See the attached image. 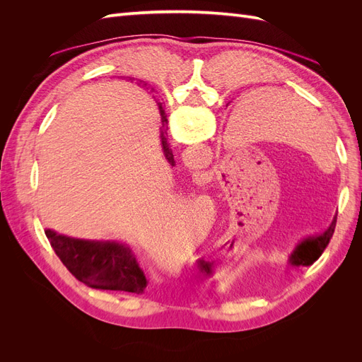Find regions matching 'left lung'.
<instances>
[{
    "instance_id": "8db88e82",
    "label": "left lung",
    "mask_w": 362,
    "mask_h": 362,
    "mask_svg": "<svg viewBox=\"0 0 362 362\" xmlns=\"http://www.w3.org/2000/svg\"><path fill=\"white\" fill-rule=\"evenodd\" d=\"M335 223H337V216L334 217L332 223L327 226L325 233L308 237L302 240V242L296 246L293 254L290 257V262L293 266H311L313 262L319 258L326 246L329 245V240L332 238V234L335 231Z\"/></svg>"
}]
</instances>
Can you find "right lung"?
I'll return each mask as SVG.
<instances>
[{
	"label": "right lung",
	"mask_w": 362,
	"mask_h": 362,
	"mask_svg": "<svg viewBox=\"0 0 362 362\" xmlns=\"http://www.w3.org/2000/svg\"><path fill=\"white\" fill-rule=\"evenodd\" d=\"M161 145L168 161L175 166L172 149L166 139L168 116L161 104ZM49 243L60 261L80 282L96 290L144 293L146 278L129 246L119 242H95L62 235L47 229Z\"/></svg>",
	"instance_id": "add662e5"
}]
</instances>
